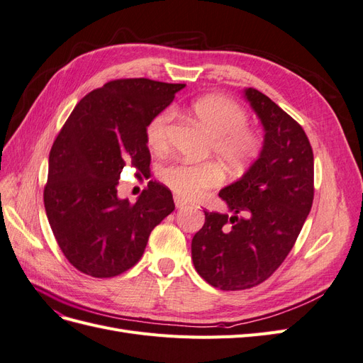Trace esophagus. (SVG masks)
<instances>
[{
    "label": "esophagus",
    "mask_w": 363,
    "mask_h": 363,
    "mask_svg": "<svg viewBox=\"0 0 363 363\" xmlns=\"http://www.w3.org/2000/svg\"><path fill=\"white\" fill-rule=\"evenodd\" d=\"M174 203H175V207L177 208H183L188 206V203H186L183 199H180V196H174Z\"/></svg>",
    "instance_id": "1"
}]
</instances>
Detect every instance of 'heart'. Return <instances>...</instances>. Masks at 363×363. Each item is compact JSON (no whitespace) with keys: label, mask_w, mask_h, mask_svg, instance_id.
I'll return each instance as SVG.
<instances>
[{"label":"heart","mask_w":363,"mask_h":363,"mask_svg":"<svg viewBox=\"0 0 363 363\" xmlns=\"http://www.w3.org/2000/svg\"><path fill=\"white\" fill-rule=\"evenodd\" d=\"M192 112L213 139V151L230 167H240L259 155L260 136L250 128L248 115L238 103L221 95H207L192 104ZM172 108H163L152 116L145 128V138L152 148L167 144V131L172 119ZM160 179L184 199H194L223 180L216 163L171 162L160 168Z\"/></svg>","instance_id":"heart-1"}]
</instances>
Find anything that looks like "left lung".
<instances>
[{"instance_id":"obj_1","label":"left lung","mask_w":363,"mask_h":363,"mask_svg":"<svg viewBox=\"0 0 363 363\" xmlns=\"http://www.w3.org/2000/svg\"><path fill=\"white\" fill-rule=\"evenodd\" d=\"M263 125V145L242 177L219 191L228 212H204L192 239L196 272L215 288L265 281L286 259L313 201V152L301 125L267 95L244 89Z\"/></svg>"}]
</instances>
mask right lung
Listing matches in <instances>:
<instances>
[{"instance_id":"right-lung-1","label":"right lung","mask_w":363,"mask_h":363,"mask_svg":"<svg viewBox=\"0 0 363 363\" xmlns=\"http://www.w3.org/2000/svg\"><path fill=\"white\" fill-rule=\"evenodd\" d=\"M186 84L148 79L106 83L75 106L54 140L43 204L62 252L87 276L106 279L139 262L151 230L174 208L157 182L135 204L118 196L125 164L150 167L148 121Z\"/></svg>"}]
</instances>
